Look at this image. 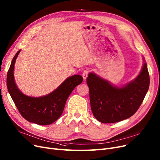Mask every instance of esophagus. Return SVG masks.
Segmentation results:
<instances>
[{"mask_svg":"<svg viewBox=\"0 0 160 160\" xmlns=\"http://www.w3.org/2000/svg\"><path fill=\"white\" fill-rule=\"evenodd\" d=\"M88 73H89V70H85L84 71H83L82 72V78H83V79H86L88 77Z\"/></svg>","mask_w":160,"mask_h":160,"instance_id":"1","label":"esophagus"}]
</instances>
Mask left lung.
<instances>
[{
	"label": "left lung",
	"mask_w": 160,
	"mask_h": 160,
	"mask_svg": "<svg viewBox=\"0 0 160 160\" xmlns=\"http://www.w3.org/2000/svg\"><path fill=\"white\" fill-rule=\"evenodd\" d=\"M142 70L133 81L122 87L111 83L94 73L87 79L91 109L102 123H115L131 117L138 110L147 92L150 77L143 58Z\"/></svg>",
	"instance_id": "8db88e82"
}]
</instances>
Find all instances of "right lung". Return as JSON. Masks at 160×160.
<instances>
[{"label": "right lung", "mask_w": 160, "mask_h": 160, "mask_svg": "<svg viewBox=\"0 0 160 160\" xmlns=\"http://www.w3.org/2000/svg\"><path fill=\"white\" fill-rule=\"evenodd\" d=\"M19 50L13 58L7 73L8 90L21 116L30 122L38 125H49L61 116L68 98L76 86L82 82L79 75L67 78L57 89L42 97H31L22 94L15 82L14 65L20 52Z\"/></svg>", "instance_id": "1"}]
</instances>
